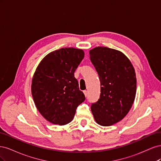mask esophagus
I'll list each match as a JSON object with an SVG mask.
<instances>
[{
  "mask_svg": "<svg viewBox=\"0 0 161 161\" xmlns=\"http://www.w3.org/2000/svg\"><path fill=\"white\" fill-rule=\"evenodd\" d=\"M83 92H84V94H85V97H86V96H87V91L85 90V91H83Z\"/></svg>",
  "mask_w": 161,
  "mask_h": 161,
  "instance_id": "esophagus-1",
  "label": "esophagus"
}]
</instances>
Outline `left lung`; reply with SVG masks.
Wrapping results in <instances>:
<instances>
[{
  "instance_id": "left-lung-1",
  "label": "left lung",
  "mask_w": 161,
  "mask_h": 161,
  "mask_svg": "<svg viewBox=\"0 0 161 161\" xmlns=\"http://www.w3.org/2000/svg\"><path fill=\"white\" fill-rule=\"evenodd\" d=\"M90 60L101 82L99 100L91 106L96 122L109 126L121 121L132 106L136 92L133 65L125 54L107 47L89 51Z\"/></svg>"
}]
</instances>
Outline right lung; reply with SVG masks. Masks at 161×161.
<instances>
[{"mask_svg": "<svg viewBox=\"0 0 161 161\" xmlns=\"http://www.w3.org/2000/svg\"><path fill=\"white\" fill-rule=\"evenodd\" d=\"M84 56L81 49L61 48L43 58L34 73L31 82L34 103L43 118L53 124L70 123L77 107L85 100L75 77Z\"/></svg>", "mask_w": 161, "mask_h": 161, "instance_id": "add662e5", "label": "right lung"}]
</instances>
